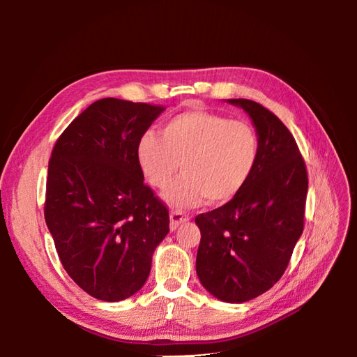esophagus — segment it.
Masks as SVG:
<instances>
[{"instance_id": "obj_1", "label": "esophagus", "mask_w": 357, "mask_h": 357, "mask_svg": "<svg viewBox=\"0 0 357 357\" xmlns=\"http://www.w3.org/2000/svg\"><path fill=\"white\" fill-rule=\"evenodd\" d=\"M185 221H188V216L184 213V211H179V210L170 211V229L172 230H176L178 227Z\"/></svg>"}]
</instances>
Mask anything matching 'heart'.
I'll return each mask as SVG.
<instances>
[{
	"mask_svg": "<svg viewBox=\"0 0 357 357\" xmlns=\"http://www.w3.org/2000/svg\"><path fill=\"white\" fill-rule=\"evenodd\" d=\"M259 153L255 128L207 110H187L170 118L161 136L147 132L136 144V159L150 185L162 188L178 172L183 176L164 192L174 207L225 204L252 176Z\"/></svg>",
	"mask_w": 357,
	"mask_h": 357,
	"instance_id": "b5f03b06",
	"label": "heart"
}]
</instances>
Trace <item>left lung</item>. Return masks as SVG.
Wrapping results in <instances>:
<instances>
[{"label":"left lung","instance_id":"obj_1","mask_svg":"<svg viewBox=\"0 0 357 357\" xmlns=\"http://www.w3.org/2000/svg\"><path fill=\"white\" fill-rule=\"evenodd\" d=\"M252 118L259 153L244 188L225 206L195 218L201 230L196 273L215 298L241 304L284 275L304 230L305 162L275 113L250 100H227Z\"/></svg>","mask_w":357,"mask_h":357}]
</instances>
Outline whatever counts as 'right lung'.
Instances as JSON below:
<instances>
[{"label":"right lung","mask_w":357,"mask_h":357,"mask_svg":"<svg viewBox=\"0 0 357 357\" xmlns=\"http://www.w3.org/2000/svg\"><path fill=\"white\" fill-rule=\"evenodd\" d=\"M165 110L116 98L95 101L52 150L44 218L64 270L105 302L146 284L169 233V210L144 184L136 144Z\"/></svg>","instance_id":"obj_1"}]
</instances>
